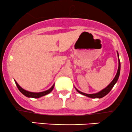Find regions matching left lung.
Returning a JSON list of instances; mask_svg holds the SVG:
<instances>
[{"mask_svg": "<svg viewBox=\"0 0 132 132\" xmlns=\"http://www.w3.org/2000/svg\"><path fill=\"white\" fill-rule=\"evenodd\" d=\"M117 55H118V57H119V68H118L117 72L114 79H113L112 81L109 84L108 86H107L105 89H102V90H101L100 92H97V93L92 94H86V93H84V92H82L76 88L77 91H78L79 93L81 94L86 95V96L88 97L93 98V99H96V98H99V99H100V98H102L103 97H104L105 95H107V94H109V92L111 90V89L113 88V87L114 86L115 84H116L117 81H118V79H119V77L120 75V60H119V53H118V52H117Z\"/></svg>", "mask_w": 132, "mask_h": 132, "instance_id": "1", "label": "left lung"}]
</instances>
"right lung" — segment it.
I'll list each match as a JSON object with an SVG mask.
<instances>
[{
    "instance_id": "obj_1",
    "label": "right lung",
    "mask_w": 132,
    "mask_h": 132,
    "mask_svg": "<svg viewBox=\"0 0 132 132\" xmlns=\"http://www.w3.org/2000/svg\"><path fill=\"white\" fill-rule=\"evenodd\" d=\"M15 84H16V86H17L18 89H19V90L21 92V93H22L24 95H25L26 97H32V98H39V97H42V96H44V95H45L48 94L50 93V92L52 91V90L53 89L54 86V84H53L50 89H48V90H45V91H43V92H31L27 91V90L22 88V87H21L18 84V83L16 82V81H15Z\"/></svg>"
}]
</instances>
